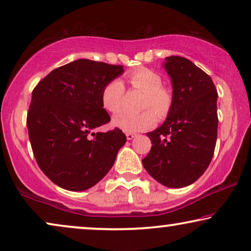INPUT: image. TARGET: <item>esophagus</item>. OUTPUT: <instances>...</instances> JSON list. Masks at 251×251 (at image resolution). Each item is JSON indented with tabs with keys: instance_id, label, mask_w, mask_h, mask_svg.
I'll use <instances>...</instances> for the list:
<instances>
[{
	"instance_id": "1",
	"label": "esophagus",
	"mask_w": 251,
	"mask_h": 251,
	"mask_svg": "<svg viewBox=\"0 0 251 251\" xmlns=\"http://www.w3.org/2000/svg\"><path fill=\"white\" fill-rule=\"evenodd\" d=\"M126 139L131 140V139L135 138V137H136L137 135H136V133H132V132H126Z\"/></svg>"
}]
</instances>
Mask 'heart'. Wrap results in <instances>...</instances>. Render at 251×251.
Wrapping results in <instances>:
<instances>
[{"label":"heart","mask_w":251,"mask_h":251,"mask_svg":"<svg viewBox=\"0 0 251 251\" xmlns=\"http://www.w3.org/2000/svg\"><path fill=\"white\" fill-rule=\"evenodd\" d=\"M131 87L144 94L140 113L121 112L113 118V125L126 132H138L150 129L156 123V114L164 116L171 106L170 91L162 85V77L149 68H138L128 75ZM125 85L120 80H112L101 91V104L107 112L116 113L121 108Z\"/></svg>","instance_id":"b5f03b06"}]
</instances>
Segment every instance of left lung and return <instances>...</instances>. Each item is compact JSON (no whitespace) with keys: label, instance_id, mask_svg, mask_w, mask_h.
<instances>
[{"label":"left lung","instance_id":"left-lung-1","mask_svg":"<svg viewBox=\"0 0 251 251\" xmlns=\"http://www.w3.org/2000/svg\"><path fill=\"white\" fill-rule=\"evenodd\" d=\"M173 84V101L163 125L147 132L152 142L143 166L156 181L179 188L200 178L217 140V90L211 77L184 57L163 64Z\"/></svg>","mask_w":251,"mask_h":251}]
</instances>
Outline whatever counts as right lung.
Masks as SVG:
<instances>
[{"instance_id":"add662e5","label":"right lung","mask_w":251,"mask_h":251,"mask_svg":"<svg viewBox=\"0 0 251 251\" xmlns=\"http://www.w3.org/2000/svg\"><path fill=\"white\" fill-rule=\"evenodd\" d=\"M121 74V65L78 59L50 72L34 88L27 113L29 142L40 169L59 187H92L126 144L119 128L94 132L111 121L101 91Z\"/></svg>"}]
</instances>
